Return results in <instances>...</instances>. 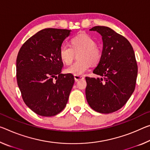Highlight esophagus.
<instances>
[{
    "label": "esophagus",
    "instance_id": "1",
    "mask_svg": "<svg viewBox=\"0 0 150 150\" xmlns=\"http://www.w3.org/2000/svg\"><path fill=\"white\" fill-rule=\"evenodd\" d=\"M74 78H75V81L76 82L78 81L79 80H82L84 79V77L83 76H81V75H74Z\"/></svg>",
    "mask_w": 150,
    "mask_h": 150
}]
</instances>
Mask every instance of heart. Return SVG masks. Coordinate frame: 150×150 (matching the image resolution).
Wrapping results in <instances>:
<instances>
[{"mask_svg":"<svg viewBox=\"0 0 150 150\" xmlns=\"http://www.w3.org/2000/svg\"><path fill=\"white\" fill-rule=\"evenodd\" d=\"M77 54L78 60L66 69V72L73 75H81L90 67L91 64L97 65L100 61L102 52L96 42L89 35L81 34L71 40V47L63 44L59 51L62 62L69 65Z\"/></svg>","mask_w":150,"mask_h":150,"instance_id":"obj_1","label":"heart"}]
</instances>
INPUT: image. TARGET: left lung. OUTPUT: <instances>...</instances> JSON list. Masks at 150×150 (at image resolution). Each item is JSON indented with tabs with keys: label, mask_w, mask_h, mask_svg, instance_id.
I'll use <instances>...</instances> for the list:
<instances>
[{
	"label": "left lung",
	"mask_w": 150,
	"mask_h": 150,
	"mask_svg": "<svg viewBox=\"0 0 150 150\" xmlns=\"http://www.w3.org/2000/svg\"><path fill=\"white\" fill-rule=\"evenodd\" d=\"M102 36V57L93 71L101 78L86 77V99L89 106L99 113H110L127 103L134 91L137 65L134 51L126 38L104 26H96Z\"/></svg>",
	"instance_id": "8db88e82"
}]
</instances>
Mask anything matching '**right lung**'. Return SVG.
<instances>
[{"label":"right lung","mask_w":150,"mask_h":150,"mask_svg":"<svg viewBox=\"0 0 150 150\" xmlns=\"http://www.w3.org/2000/svg\"><path fill=\"white\" fill-rule=\"evenodd\" d=\"M71 31L53 28L42 29L30 37L18 51V86L26 105L39 115H55L68 101L75 79L71 73H61L63 63L59 51Z\"/></svg>","instance_id":"1"}]
</instances>
